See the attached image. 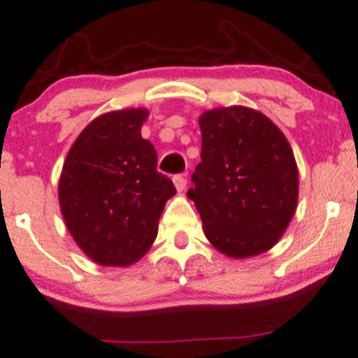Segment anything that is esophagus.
<instances>
[{"label": "esophagus", "mask_w": 358, "mask_h": 358, "mask_svg": "<svg viewBox=\"0 0 358 358\" xmlns=\"http://www.w3.org/2000/svg\"><path fill=\"white\" fill-rule=\"evenodd\" d=\"M173 183H175L176 190L183 192V190H185V187H187L185 175H175V176H173Z\"/></svg>", "instance_id": "esophagus-1"}]
</instances>
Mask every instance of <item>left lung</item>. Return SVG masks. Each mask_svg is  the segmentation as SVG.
Here are the masks:
<instances>
[{
  "label": "left lung",
  "mask_w": 358,
  "mask_h": 358,
  "mask_svg": "<svg viewBox=\"0 0 358 358\" xmlns=\"http://www.w3.org/2000/svg\"><path fill=\"white\" fill-rule=\"evenodd\" d=\"M202 161L187 192L215 250L231 258L268 251L297 209L299 173L289 141L258 110L222 107L199 119Z\"/></svg>",
  "instance_id": "1"
}]
</instances>
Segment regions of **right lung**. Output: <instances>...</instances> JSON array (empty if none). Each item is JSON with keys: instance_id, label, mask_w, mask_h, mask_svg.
Wrapping results in <instances>:
<instances>
[{"instance_id": "1", "label": "right lung", "mask_w": 358, "mask_h": 358, "mask_svg": "<svg viewBox=\"0 0 358 358\" xmlns=\"http://www.w3.org/2000/svg\"><path fill=\"white\" fill-rule=\"evenodd\" d=\"M146 108L108 112L90 122L66 156L59 203L76 245L98 265L129 266L151 248L166 200L176 194L156 170L143 139Z\"/></svg>"}]
</instances>
